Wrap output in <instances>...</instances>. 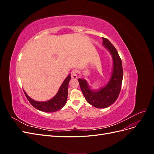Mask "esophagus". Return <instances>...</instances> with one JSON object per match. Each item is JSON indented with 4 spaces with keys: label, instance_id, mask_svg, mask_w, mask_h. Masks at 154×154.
Returning a JSON list of instances; mask_svg holds the SVG:
<instances>
[{
    "label": "esophagus",
    "instance_id": "obj_1",
    "mask_svg": "<svg viewBox=\"0 0 154 154\" xmlns=\"http://www.w3.org/2000/svg\"><path fill=\"white\" fill-rule=\"evenodd\" d=\"M71 78L73 79H77L78 78V76H77V72L76 70H73V71H71Z\"/></svg>",
    "mask_w": 154,
    "mask_h": 154
}]
</instances>
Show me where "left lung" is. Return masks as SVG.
I'll use <instances>...</instances> for the list:
<instances>
[{
    "label": "left lung",
    "mask_w": 154,
    "mask_h": 154,
    "mask_svg": "<svg viewBox=\"0 0 154 154\" xmlns=\"http://www.w3.org/2000/svg\"><path fill=\"white\" fill-rule=\"evenodd\" d=\"M103 38V45L109 51L112 58V72L107 84L97 90L92 89L84 79L78 78L81 90L86 101L93 106L106 108L118 99L123 81L122 62L114 46L106 38Z\"/></svg>",
    "instance_id": "obj_1"
}]
</instances>
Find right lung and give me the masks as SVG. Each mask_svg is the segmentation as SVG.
I'll return each mask as SVG.
<instances>
[{"label": "right lung", "instance_id": "right-lung-1", "mask_svg": "<svg viewBox=\"0 0 154 154\" xmlns=\"http://www.w3.org/2000/svg\"><path fill=\"white\" fill-rule=\"evenodd\" d=\"M71 80V74L65 79L62 85L60 86L57 93L53 98L46 101H38L32 100L24 92V94L28 100L29 103L35 109L44 112H54L61 109L66 104L68 95V86L69 82Z\"/></svg>", "mask_w": 154, "mask_h": 154}]
</instances>
